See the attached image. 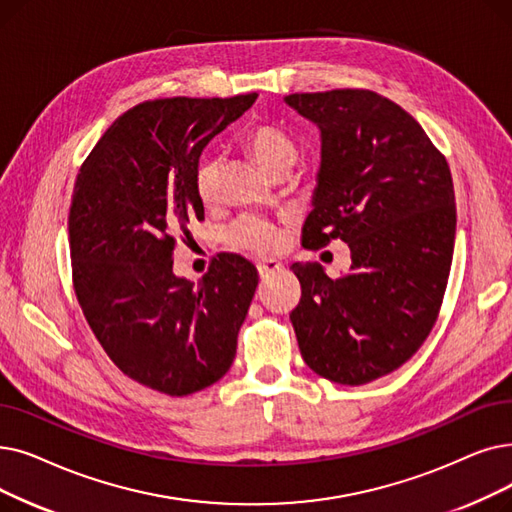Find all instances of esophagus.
<instances>
[{"label":"esophagus","mask_w":512,"mask_h":512,"mask_svg":"<svg viewBox=\"0 0 512 512\" xmlns=\"http://www.w3.org/2000/svg\"><path fill=\"white\" fill-rule=\"evenodd\" d=\"M257 270H259L261 278H268V276H272L276 272H282L284 265L280 261H276V259H261L257 263Z\"/></svg>","instance_id":"obj_1"}]
</instances>
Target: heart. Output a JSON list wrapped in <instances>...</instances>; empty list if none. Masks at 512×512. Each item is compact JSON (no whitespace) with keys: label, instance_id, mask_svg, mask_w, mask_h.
<instances>
[{"label":"heart","instance_id":"1","mask_svg":"<svg viewBox=\"0 0 512 512\" xmlns=\"http://www.w3.org/2000/svg\"><path fill=\"white\" fill-rule=\"evenodd\" d=\"M247 150L253 154V159L268 171H288L295 161L299 148L295 140L288 133L276 125H255L247 138H244ZM221 161L217 157H207L196 165L194 171V190L196 196L201 198L205 205L215 203L217 198V177H219ZM228 240L238 249H247L255 253H272L282 247V234L272 224V221L257 217V215H244L228 230Z\"/></svg>","mask_w":512,"mask_h":512}]
</instances>
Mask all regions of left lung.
I'll return each instance as SVG.
<instances>
[{
    "instance_id": "obj_1",
    "label": "left lung",
    "mask_w": 512,
    "mask_h": 512,
    "mask_svg": "<svg viewBox=\"0 0 512 512\" xmlns=\"http://www.w3.org/2000/svg\"><path fill=\"white\" fill-rule=\"evenodd\" d=\"M320 129V169L303 247L349 244V274L293 263L301 301L291 322L305 364L364 385L425 343L446 293L456 236L450 167L402 106L368 90L291 94Z\"/></svg>"
}]
</instances>
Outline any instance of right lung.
<instances>
[{"instance_id": "add662e5", "label": "right lung", "mask_w": 512, "mask_h": 512, "mask_svg": "<svg viewBox=\"0 0 512 512\" xmlns=\"http://www.w3.org/2000/svg\"><path fill=\"white\" fill-rule=\"evenodd\" d=\"M255 100L133 106L104 131L75 182L69 244L83 316L123 374L171 397L230 370L259 282L240 255H221L198 282L173 272L175 234L205 219L194 190L198 159Z\"/></svg>"}]
</instances>
